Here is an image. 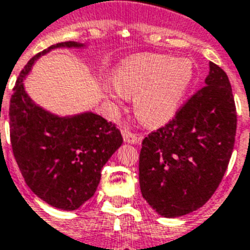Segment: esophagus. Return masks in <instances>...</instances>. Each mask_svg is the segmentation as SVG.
<instances>
[{
	"instance_id": "34e87169",
	"label": "esophagus",
	"mask_w": 250,
	"mask_h": 250,
	"mask_svg": "<svg viewBox=\"0 0 250 250\" xmlns=\"http://www.w3.org/2000/svg\"><path fill=\"white\" fill-rule=\"evenodd\" d=\"M122 135H123V140H125V142H127V144L137 145L140 144L142 140L141 136L135 135V133L129 132L128 129H122Z\"/></svg>"
}]
</instances>
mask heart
Wrapping results in <instances>:
<instances>
[{"mask_svg":"<svg viewBox=\"0 0 250 250\" xmlns=\"http://www.w3.org/2000/svg\"><path fill=\"white\" fill-rule=\"evenodd\" d=\"M194 70L189 60L165 54H144L125 61L114 72L108 95L115 103L133 98L138 119L146 125H163L177 114L192 85Z\"/></svg>","mask_w":250,"mask_h":250,"instance_id":"heart-1","label":"heart"}]
</instances>
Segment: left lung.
Wrapping results in <instances>:
<instances>
[{"label":"left lung","mask_w":250,"mask_h":250,"mask_svg":"<svg viewBox=\"0 0 250 250\" xmlns=\"http://www.w3.org/2000/svg\"><path fill=\"white\" fill-rule=\"evenodd\" d=\"M205 85L140 152L142 197L164 217H179L212 197L235 144L236 109L228 75L209 62Z\"/></svg>","instance_id":"left-lung-1"}]
</instances>
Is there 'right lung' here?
Segmentation results:
<instances>
[{"instance_id":"obj_1","label":"right lung","mask_w":250,"mask_h":250,"mask_svg":"<svg viewBox=\"0 0 250 250\" xmlns=\"http://www.w3.org/2000/svg\"><path fill=\"white\" fill-rule=\"evenodd\" d=\"M58 48L85 49L87 44H54L29 61L10 102V137L19 169L33 193L52 207L75 211L94 196L103 167L123 138L112 122L90 110L58 115L29 96L24 80L42 56Z\"/></svg>"}]
</instances>
